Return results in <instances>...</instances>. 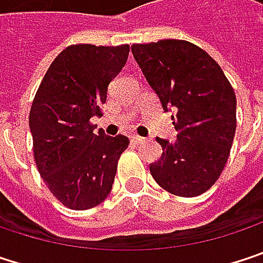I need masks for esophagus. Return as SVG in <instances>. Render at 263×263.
<instances>
[{
  "label": "esophagus",
  "mask_w": 263,
  "mask_h": 263,
  "mask_svg": "<svg viewBox=\"0 0 263 263\" xmlns=\"http://www.w3.org/2000/svg\"><path fill=\"white\" fill-rule=\"evenodd\" d=\"M131 141L132 143H135V144H140V143H144V138L140 137V135H137V134H134L131 137Z\"/></svg>",
  "instance_id": "esophagus-1"
}]
</instances>
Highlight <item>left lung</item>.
<instances>
[{"mask_svg":"<svg viewBox=\"0 0 263 263\" xmlns=\"http://www.w3.org/2000/svg\"><path fill=\"white\" fill-rule=\"evenodd\" d=\"M134 59L164 111L172 116L177 140L157 137L163 155L149 166L160 187L192 198L219 178L236 131V96L218 62L198 45L164 39L134 44Z\"/></svg>","mask_w":263,"mask_h":263,"instance_id":"1","label":"left lung"}]
</instances>
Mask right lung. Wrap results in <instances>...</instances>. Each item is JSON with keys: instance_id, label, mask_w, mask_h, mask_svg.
<instances>
[{"instance_id": "right-lung-1", "label": "right lung", "mask_w": 263, "mask_h": 263, "mask_svg": "<svg viewBox=\"0 0 263 263\" xmlns=\"http://www.w3.org/2000/svg\"><path fill=\"white\" fill-rule=\"evenodd\" d=\"M129 45L67 47L50 65L31 103L28 125L41 178L65 207L86 210L109 195L129 140L94 132L108 85L125 67Z\"/></svg>"}]
</instances>
